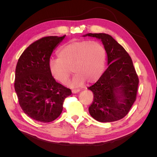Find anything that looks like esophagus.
Here are the masks:
<instances>
[{"label":"esophagus","instance_id":"esophagus-1","mask_svg":"<svg viewBox=\"0 0 157 157\" xmlns=\"http://www.w3.org/2000/svg\"><path fill=\"white\" fill-rule=\"evenodd\" d=\"M80 92V89H73L72 90V92L73 94H77Z\"/></svg>","mask_w":157,"mask_h":157}]
</instances>
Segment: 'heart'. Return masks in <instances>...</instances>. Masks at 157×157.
Returning <instances> with one entry per match:
<instances>
[{
	"mask_svg": "<svg viewBox=\"0 0 157 157\" xmlns=\"http://www.w3.org/2000/svg\"><path fill=\"white\" fill-rule=\"evenodd\" d=\"M58 59H52L48 67L51 75L57 81L66 84L76 73L71 82L75 87L97 81L101 77L105 63V50L96 40H72L62 46L57 53Z\"/></svg>",
	"mask_w": 157,
	"mask_h": 157,
	"instance_id": "1",
	"label": "heart"
}]
</instances>
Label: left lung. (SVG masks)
Listing matches in <instances>:
<instances>
[{"label": "left lung", "instance_id": "1", "mask_svg": "<svg viewBox=\"0 0 157 157\" xmlns=\"http://www.w3.org/2000/svg\"><path fill=\"white\" fill-rule=\"evenodd\" d=\"M86 36L101 39L109 65L98 81L88 88L94 94L89 113L99 122L118 121L127 115L136 99L139 78L132 58L111 35L105 33L84 35Z\"/></svg>", "mask_w": 157, "mask_h": 157}]
</instances>
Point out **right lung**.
<instances>
[{
  "label": "right lung",
  "mask_w": 157,
  "mask_h": 157,
  "mask_svg": "<svg viewBox=\"0 0 157 157\" xmlns=\"http://www.w3.org/2000/svg\"><path fill=\"white\" fill-rule=\"evenodd\" d=\"M63 36H45L29 45L18 59L14 88L22 110L32 119L49 122L63 110L71 90L56 81L49 71L52 52Z\"/></svg>",
  "instance_id": "obj_1"
}]
</instances>
